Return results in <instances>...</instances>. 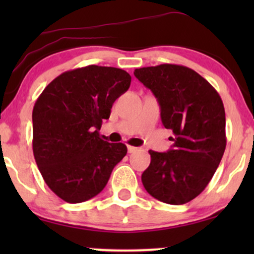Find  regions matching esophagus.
<instances>
[{"mask_svg": "<svg viewBox=\"0 0 254 254\" xmlns=\"http://www.w3.org/2000/svg\"><path fill=\"white\" fill-rule=\"evenodd\" d=\"M136 150H137L136 147H132V145H127V151H129L130 154H131V153H135Z\"/></svg>", "mask_w": 254, "mask_h": 254, "instance_id": "obj_1", "label": "esophagus"}]
</instances>
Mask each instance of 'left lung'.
Wrapping results in <instances>:
<instances>
[{"instance_id": "obj_1", "label": "left lung", "mask_w": 254, "mask_h": 254, "mask_svg": "<svg viewBox=\"0 0 254 254\" xmlns=\"http://www.w3.org/2000/svg\"><path fill=\"white\" fill-rule=\"evenodd\" d=\"M135 76L155 95L161 121L174 133L167 153L149 150L142 183L150 196L185 204L206 188L226 149V113L216 89L184 65L160 64L135 69Z\"/></svg>"}]
</instances>
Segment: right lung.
<instances>
[{
	"mask_svg": "<svg viewBox=\"0 0 254 254\" xmlns=\"http://www.w3.org/2000/svg\"><path fill=\"white\" fill-rule=\"evenodd\" d=\"M123 69L88 65L61 74L46 86L32 113L33 154L46 185L68 203L100 193L127 145L100 137L116 99L129 89Z\"/></svg>",
	"mask_w": 254,
	"mask_h": 254,
	"instance_id": "add662e5",
	"label": "right lung"
}]
</instances>
